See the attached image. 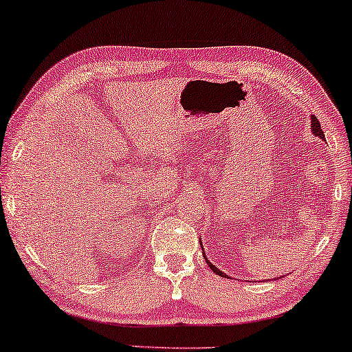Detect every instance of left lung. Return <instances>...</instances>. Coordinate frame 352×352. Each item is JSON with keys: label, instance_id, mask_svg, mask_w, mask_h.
Instances as JSON below:
<instances>
[{"label": "left lung", "instance_id": "left-lung-1", "mask_svg": "<svg viewBox=\"0 0 352 352\" xmlns=\"http://www.w3.org/2000/svg\"><path fill=\"white\" fill-rule=\"evenodd\" d=\"M311 129H312V133H314V136H319L320 139H325V136H324V131H322V129H320V123H319V120H317V118L314 117V115H311ZM201 250H204V248H201ZM204 258H205V261L208 263V266H210L211 271H213L214 274H218V276H221V277H228L223 271H219V269L216 267L214 264H211V263L208 261V258L205 256V252H204ZM276 280H277V278H276Z\"/></svg>", "mask_w": 352, "mask_h": 352}]
</instances>
